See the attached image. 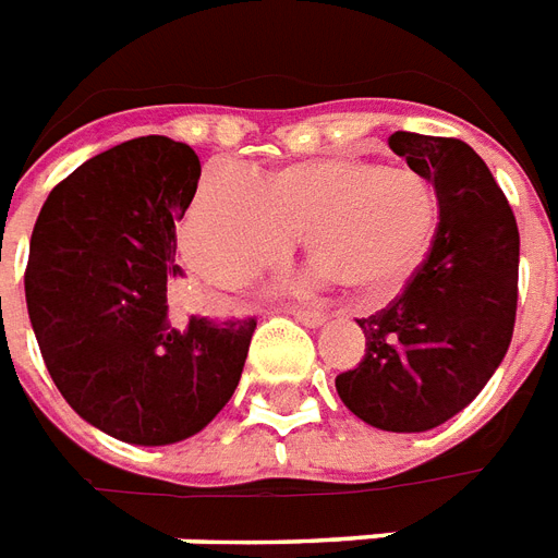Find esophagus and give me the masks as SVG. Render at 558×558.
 I'll return each instance as SVG.
<instances>
[{
    "label": "esophagus",
    "instance_id": "esophagus-1",
    "mask_svg": "<svg viewBox=\"0 0 558 558\" xmlns=\"http://www.w3.org/2000/svg\"><path fill=\"white\" fill-rule=\"evenodd\" d=\"M292 315H295L301 324H306V327H322V324L327 322V315L318 313V310H292Z\"/></svg>",
    "mask_w": 558,
    "mask_h": 558
}]
</instances>
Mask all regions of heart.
<instances>
[{"mask_svg": "<svg viewBox=\"0 0 558 558\" xmlns=\"http://www.w3.org/2000/svg\"><path fill=\"white\" fill-rule=\"evenodd\" d=\"M437 222L428 179L365 156L295 161L254 182L219 168L193 193L182 252L210 283L243 287L301 240L327 278L362 298H388L423 266Z\"/></svg>", "mask_w": 558, "mask_h": 558, "instance_id": "heart-1", "label": "heart"}]
</instances>
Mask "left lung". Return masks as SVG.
I'll return each instance as SVG.
<instances>
[{
	"mask_svg": "<svg viewBox=\"0 0 558 558\" xmlns=\"http://www.w3.org/2000/svg\"><path fill=\"white\" fill-rule=\"evenodd\" d=\"M388 147L432 182L440 222L432 252L402 292L359 318L365 356L336 376V390L373 428L428 432L481 393L510 348L519 226L466 142L393 133Z\"/></svg>",
	"mask_w": 558,
	"mask_h": 558,
	"instance_id": "obj_1",
	"label": "left lung"
}]
</instances>
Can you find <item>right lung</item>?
Masks as SVG:
<instances>
[{"label": "right lung", "mask_w": 558, "mask_h": 558, "mask_svg": "<svg viewBox=\"0 0 558 558\" xmlns=\"http://www.w3.org/2000/svg\"><path fill=\"white\" fill-rule=\"evenodd\" d=\"M199 156L144 135L83 161L48 193L31 234L25 301L57 390L109 437L168 446L202 432L243 373L257 318L170 324L177 222Z\"/></svg>", "instance_id": "obj_1"}]
</instances>
